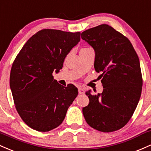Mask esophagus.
Listing matches in <instances>:
<instances>
[{
    "label": "esophagus",
    "instance_id": "esophagus-1",
    "mask_svg": "<svg viewBox=\"0 0 151 151\" xmlns=\"http://www.w3.org/2000/svg\"><path fill=\"white\" fill-rule=\"evenodd\" d=\"M85 93L84 89L82 87H78V93L79 94H83Z\"/></svg>",
    "mask_w": 151,
    "mask_h": 151
}]
</instances>
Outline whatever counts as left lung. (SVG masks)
<instances>
[{
    "instance_id": "1",
    "label": "left lung",
    "mask_w": 151,
    "mask_h": 151,
    "mask_svg": "<svg viewBox=\"0 0 151 151\" xmlns=\"http://www.w3.org/2000/svg\"><path fill=\"white\" fill-rule=\"evenodd\" d=\"M81 38L95 50L94 68L103 87L102 93L86 94L89 104L83 108L90 126L105 133L121 129L129 121L141 95L143 80L139 58L126 36L110 25L86 30Z\"/></svg>"
}]
</instances>
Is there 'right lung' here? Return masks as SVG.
Listing matches in <instances>:
<instances>
[{
	"label": "right lung",
	"mask_w": 151,
	"mask_h": 151,
	"mask_svg": "<svg viewBox=\"0 0 151 151\" xmlns=\"http://www.w3.org/2000/svg\"><path fill=\"white\" fill-rule=\"evenodd\" d=\"M81 33L43 29L28 39L12 65L10 87L16 108L26 125L47 132L60 126L78 88L54 80L66 55L81 40Z\"/></svg>",
	"instance_id": "right-lung-1"
}]
</instances>
